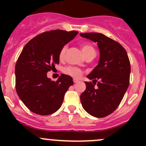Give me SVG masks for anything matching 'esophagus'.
Instances as JSON below:
<instances>
[{
  "mask_svg": "<svg viewBox=\"0 0 146 146\" xmlns=\"http://www.w3.org/2000/svg\"><path fill=\"white\" fill-rule=\"evenodd\" d=\"M73 82H74V83H78V82H79V80L77 79H73Z\"/></svg>",
  "mask_w": 146,
  "mask_h": 146,
  "instance_id": "esophagus-1",
  "label": "esophagus"
}]
</instances>
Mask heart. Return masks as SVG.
Listing matches in <instances>:
<instances>
[{
    "label": "heart",
    "mask_w": 146,
    "mask_h": 146,
    "mask_svg": "<svg viewBox=\"0 0 146 146\" xmlns=\"http://www.w3.org/2000/svg\"><path fill=\"white\" fill-rule=\"evenodd\" d=\"M81 48L82 53H83L85 57L87 55L92 53H95V48L92 46V44L89 43H85L82 44L81 45ZM67 50V46H64L59 52V58L60 60H63L65 57V54H66V51ZM64 72L66 74L68 75V76H71V77L75 78H79L80 76H82V72L80 68L76 67H73V66H68V67L65 68Z\"/></svg>",
    "instance_id": "b5f03b06"
}]
</instances>
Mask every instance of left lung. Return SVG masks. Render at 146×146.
<instances>
[{"instance_id": "8db88e82", "label": "left lung", "mask_w": 146, "mask_h": 146, "mask_svg": "<svg viewBox=\"0 0 146 146\" xmlns=\"http://www.w3.org/2000/svg\"><path fill=\"white\" fill-rule=\"evenodd\" d=\"M80 35L96 42L100 54L98 66L87 76L92 82H85L86 89L80 95L82 106L90 115L104 117L118 107L127 90L130 61L124 48L111 38L97 32Z\"/></svg>"}]
</instances>
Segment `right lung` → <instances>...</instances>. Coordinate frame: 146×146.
I'll list each match as a JSON object with an SVG mask.
<instances>
[{"label":"right lung","instance_id":"add662e5","mask_svg":"<svg viewBox=\"0 0 146 146\" xmlns=\"http://www.w3.org/2000/svg\"><path fill=\"white\" fill-rule=\"evenodd\" d=\"M78 32L55 29L37 35L25 46L15 65V88L19 98L32 112L49 115L61 107L64 95L73 85L61 74L56 82L47 72L59 64V52Z\"/></svg>","mask_w":146,"mask_h":146}]
</instances>
